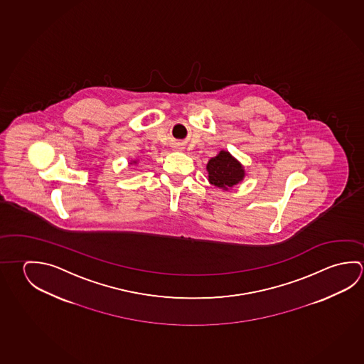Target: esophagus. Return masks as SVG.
Wrapping results in <instances>:
<instances>
[{"label": "esophagus", "instance_id": "obj_1", "mask_svg": "<svg viewBox=\"0 0 364 364\" xmlns=\"http://www.w3.org/2000/svg\"><path fill=\"white\" fill-rule=\"evenodd\" d=\"M173 149H175V151H183L184 147H181L180 144H175V146H173Z\"/></svg>", "mask_w": 364, "mask_h": 364}]
</instances>
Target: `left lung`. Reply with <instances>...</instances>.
I'll list each match as a JSON object with an SVG mask.
<instances>
[{"label": "left lung", "mask_w": 364, "mask_h": 364, "mask_svg": "<svg viewBox=\"0 0 364 364\" xmlns=\"http://www.w3.org/2000/svg\"><path fill=\"white\" fill-rule=\"evenodd\" d=\"M208 181L223 191H229L242 183L245 178V170L239 161L229 151H220L207 164Z\"/></svg>", "instance_id": "8db88e82"}]
</instances>
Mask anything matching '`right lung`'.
<instances>
[{
    "instance_id": "add662e5",
    "label": "right lung",
    "mask_w": 364,
    "mask_h": 364,
    "mask_svg": "<svg viewBox=\"0 0 364 364\" xmlns=\"http://www.w3.org/2000/svg\"><path fill=\"white\" fill-rule=\"evenodd\" d=\"M133 164H134V165H136V164H138V160H133L132 161V162H130V165H133Z\"/></svg>"
}]
</instances>
